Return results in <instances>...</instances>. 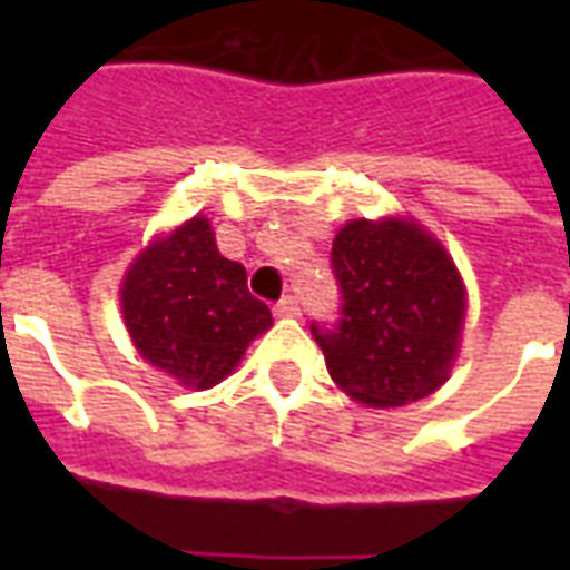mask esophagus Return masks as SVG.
I'll list each match as a JSON object with an SVG mask.
<instances>
[{"mask_svg": "<svg viewBox=\"0 0 570 570\" xmlns=\"http://www.w3.org/2000/svg\"><path fill=\"white\" fill-rule=\"evenodd\" d=\"M272 311H275V316H281V320H289V316H298L302 307H298V298H295V295H284Z\"/></svg>", "mask_w": 570, "mask_h": 570, "instance_id": "1", "label": "esophagus"}]
</instances>
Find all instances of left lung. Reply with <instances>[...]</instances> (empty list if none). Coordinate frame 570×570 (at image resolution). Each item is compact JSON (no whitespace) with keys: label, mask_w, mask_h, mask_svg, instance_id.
Returning a JSON list of instances; mask_svg holds the SVG:
<instances>
[{"label":"left lung","mask_w":570,"mask_h":570,"mask_svg":"<svg viewBox=\"0 0 570 570\" xmlns=\"http://www.w3.org/2000/svg\"><path fill=\"white\" fill-rule=\"evenodd\" d=\"M340 320L311 322L331 379L373 407L425 399L450 373L464 286L446 250L416 224L352 222L331 248Z\"/></svg>","instance_id":"obj_1"}]
</instances>
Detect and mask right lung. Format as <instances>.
<instances>
[{
	"label": "right lung",
	"mask_w": 570,
	"mask_h": 570,
	"mask_svg": "<svg viewBox=\"0 0 570 570\" xmlns=\"http://www.w3.org/2000/svg\"><path fill=\"white\" fill-rule=\"evenodd\" d=\"M124 320L145 361L186 387H213L272 325L242 263L222 257L206 218H191L129 268Z\"/></svg>",
	"instance_id": "add662e5"
}]
</instances>
